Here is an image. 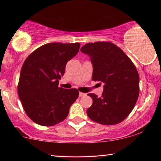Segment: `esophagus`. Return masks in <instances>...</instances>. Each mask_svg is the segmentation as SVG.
<instances>
[{"instance_id": "esophagus-1", "label": "esophagus", "mask_w": 161, "mask_h": 161, "mask_svg": "<svg viewBox=\"0 0 161 161\" xmlns=\"http://www.w3.org/2000/svg\"><path fill=\"white\" fill-rule=\"evenodd\" d=\"M79 97H85V96H86L87 94H86V93H82V92H79Z\"/></svg>"}]
</instances>
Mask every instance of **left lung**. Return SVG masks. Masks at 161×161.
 I'll use <instances>...</instances> for the list:
<instances>
[{"instance_id": "8db88e82", "label": "left lung", "mask_w": 161, "mask_h": 161, "mask_svg": "<svg viewBox=\"0 0 161 161\" xmlns=\"http://www.w3.org/2000/svg\"><path fill=\"white\" fill-rule=\"evenodd\" d=\"M80 50L91 58L92 80L104 83L101 97L87 94L93 99L87 116L103 125L119 123L131 112L139 96L140 78L135 65L111 42L88 43Z\"/></svg>"}]
</instances>
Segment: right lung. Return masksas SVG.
I'll list each match as a JSON object with an SVG mask.
<instances>
[{"instance_id": "right-lung-1", "label": "right lung", "mask_w": 161, "mask_h": 161, "mask_svg": "<svg viewBox=\"0 0 161 161\" xmlns=\"http://www.w3.org/2000/svg\"><path fill=\"white\" fill-rule=\"evenodd\" d=\"M80 44L50 43L36 49L24 61L18 93L26 115L38 125L53 126L66 119L79 97L76 88L58 87L67 62Z\"/></svg>"}]
</instances>
